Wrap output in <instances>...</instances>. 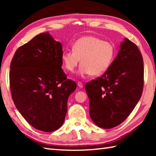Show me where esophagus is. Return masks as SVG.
<instances>
[{"instance_id":"34e87169","label":"esophagus","mask_w":156,"mask_h":156,"mask_svg":"<svg viewBox=\"0 0 156 156\" xmlns=\"http://www.w3.org/2000/svg\"><path fill=\"white\" fill-rule=\"evenodd\" d=\"M77 84L78 86V87H80V88L83 87V84H82V82H78V83H77Z\"/></svg>"}]
</instances>
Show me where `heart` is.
Wrapping results in <instances>:
<instances>
[{"instance_id":"heart-1","label":"heart","mask_w":156,"mask_h":156,"mask_svg":"<svg viewBox=\"0 0 156 156\" xmlns=\"http://www.w3.org/2000/svg\"><path fill=\"white\" fill-rule=\"evenodd\" d=\"M115 48L111 42L104 41L94 36H84L76 40L72 50L63 52L62 61L68 71L74 72L81 62L78 74L98 76L110 67L114 60Z\"/></svg>"}]
</instances>
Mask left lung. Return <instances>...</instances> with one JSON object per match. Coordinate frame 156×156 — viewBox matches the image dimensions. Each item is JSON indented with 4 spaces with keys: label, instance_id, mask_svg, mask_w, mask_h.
Listing matches in <instances>:
<instances>
[{
    "label": "left lung",
    "instance_id": "left-lung-1",
    "mask_svg": "<svg viewBox=\"0 0 156 156\" xmlns=\"http://www.w3.org/2000/svg\"><path fill=\"white\" fill-rule=\"evenodd\" d=\"M143 87V58L137 45L124 38L107 70L85 85L92 121L103 129L121 124L137 105Z\"/></svg>",
    "mask_w": 156,
    "mask_h": 156
}]
</instances>
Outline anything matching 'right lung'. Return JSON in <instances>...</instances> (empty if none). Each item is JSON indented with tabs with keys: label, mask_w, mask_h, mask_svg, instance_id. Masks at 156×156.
<instances>
[{
	"label": "right lung",
	"mask_w": 156,
	"mask_h": 156,
	"mask_svg": "<svg viewBox=\"0 0 156 156\" xmlns=\"http://www.w3.org/2000/svg\"><path fill=\"white\" fill-rule=\"evenodd\" d=\"M60 42L49 32L36 35L16 51L10 66V87L16 108L34 128L57 130L68 111V99L76 88L62 69Z\"/></svg>",
	"instance_id": "1"
}]
</instances>
